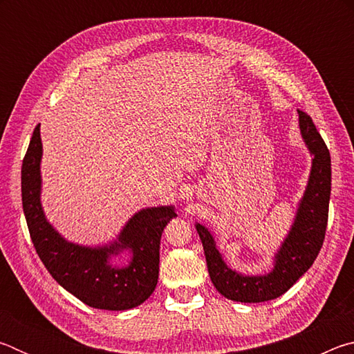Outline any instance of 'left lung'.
Listing matches in <instances>:
<instances>
[{
	"instance_id": "8db88e82",
	"label": "left lung",
	"mask_w": 354,
	"mask_h": 354,
	"mask_svg": "<svg viewBox=\"0 0 354 354\" xmlns=\"http://www.w3.org/2000/svg\"><path fill=\"white\" fill-rule=\"evenodd\" d=\"M304 145L313 156L306 190L298 203L295 218L266 274H243L227 266L215 239L205 225L195 223L207 262L209 277L221 295L232 301L262 303L283 295L313 266L325 241L331 196V156L308 113L298 111Z\"/></svg>"
}]
</instances>
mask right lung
<instances>
[{
	"label": "right lung",
	"mask_w": 354,
	"mask_h": 354,
	"mask_svg": "<svg viewBox=\"0 0 354 354\" xmlns=\"http://www.w3.org/2000/svg\"><path fill=\"white\" fill-rule=\"evenodd\" d=\"M40 124L34 129L21 167V201L35 251L46 270L65 290L87 306L127 310L154 292L159 278V245L164 227L176 217L175 206L140 209L122 227L115 241L87 247L62 237L41 207ZM122 252L128 266L111 263Z\"/></svg>",
	"instance_id": "add662e5"
}]
</instances>
